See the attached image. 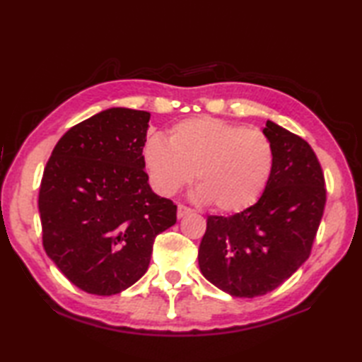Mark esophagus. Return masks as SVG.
<instances>
[{
  "mask_svg": "<svg viewBox=\"0 0 362 362\" xmlns=\"http://www.w3.org/2000/svg\"><path fill=\"white\" fill-rule=\"evenodd\" d=\"M191 210L189 206H187V205H183V204H179V206H177V218H183V216H187V214H189Z\"/></svg>",
  "mask_w": 362,
  "mask_h": 362,
  "instance_id": "esophagus-1",
  "label": "esophagus"
}]
</instances>
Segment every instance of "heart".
I'll list each match as a JSON object with an SVG mask.
<instances>
[{
	"label": "heart",
	"instance_id": "b5f03b06",
	"mask_svg": "<svg viewBox=\"0 0 362 362\" xmlns=\"http://www.w3.org/2000/svg\"><path fill=\"white\" fill-rule=\"evenodd\" d=\"M152 185L174 196L194 180L197 199L222 213L241 211L263 196L274 171L275 152L257 129L213 117L177 122L169 141L156 134L143 148Z\"/></svg>",
	"mask_w": 362,
	"mask_h": 362
}]
</instances>
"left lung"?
Instances as JSON below:
<instances>
[{
  "label": "left lung",
  "mask_w": 362,
  "mask_h": 362,
  "mask_svg": "<svg viewBox=\"0 0 362 362\" xmlns=\"http://www.w3.org/2000/svg\"><path fill=\"white\" fill-rule=\"evenodd\" d=\"M274 171L257 204L230 216H209L199 267L210 283L235 297H258L279 288L311 255L327 188L308 141L267 121Z\"/></svg>",
  "instance_id": "8db88e82"
}]
</instances>
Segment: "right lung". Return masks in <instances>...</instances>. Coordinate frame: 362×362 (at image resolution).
<instances>
[{"mask_svg": "<svg viewBox=\"0 0 362 362\" xmlns=\"http://www.w3.org/2000/svg\"><path fill=\"white\" fill-rule=\"evenodd\" d=\"M149 112L104 110L73 126L45 166L38 211L43 249L74 286L113 296L148 271L156 236L177 205L144 171Z\"/></svg>", "mask_w": 362, "mask_h": 362, "instance_id": "add662e5", "label": "right lung"}]
</instances>
